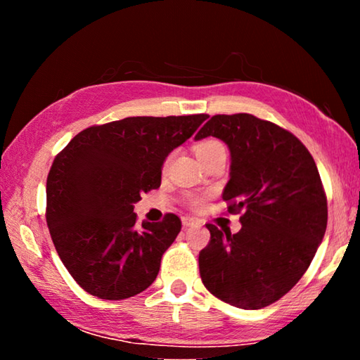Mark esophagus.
I'll return each mask as SVG.
<instances>
[{
    "label": "esophagus",
    "instance_id": "esophagus-1",
    "mask_svg": "<svg viewBox=\"0 0 360 360\" xmlns=\"http://www.w3.org/2000/svg\"><path fill=\"white\" fill-rule=\"evenodd\" d=\"M197 224H198L197 219H193V217H182V225H184V227H192V225H197Z\"/></svg>",
    "mask_w": 360,
    "mask_h": 360
}]
</instances>
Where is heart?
<instances>
[{
  "mask_svg": "<svg viewBox=\"0 0 360 360\" xmlns=\"http://www.w3.org/2000/svg\"><path fill=\"white\" fill-rule=\"evenodd\" d=\"M219 152H225V149H224L222 143L216 141V139H205V141H200L197 146H195V154H197L200 162L211 155L219 154ZM202 203H203V198H198V197L191 198L192 208H200Z\"/></svg>",
  "mask_w": 360,
  "mask_h": 360,
  "instance_id": "obj_1",
  "label": "heart"
}]
</instances>
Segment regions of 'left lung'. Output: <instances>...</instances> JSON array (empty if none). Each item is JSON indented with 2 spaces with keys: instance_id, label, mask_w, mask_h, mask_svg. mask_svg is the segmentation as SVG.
<instances>
[{
  "instance_id": "obj_1",
  "label": "left lung",
  "mask_w": 360,
  "mask_h": 360,
  "mask_svg": "<svg viewBox=\"0 0 360 360\" xmlns=\"http://www.w3.org/2000/svg\"><path fill=\"white\" fill-rule=\"evenodd\" d=\"M229 146L230 179L222 198L241 230L206 224L211 240L200 251L205 288L222 302L260 309L294 288L327 227V197L314 158L290 131L252 114H217L195 139Z\"/></svg>"
}]
</instances>
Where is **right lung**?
I'll list each match as a JSON object with an SVG mask.
<instances>
[{"label": "right lung", "mask_w": 360, "mask_h": 360, "mask_svg": "<svg viewBox=\"0 0 360 360\" xmlns=\"http://www.w3.org/2000/svg\"><path fill=\"white\" fill-rule=\"evenodd\" d=\"M206 119L127 117L94 125L56 157L46 186L47 227L66 270L90 295L124 300L155 281L181 219L168 212L139 229L133 205L160 187L169 152Z\"/></svg>", "instance_id": "right-lung-1"}]
</instances>
